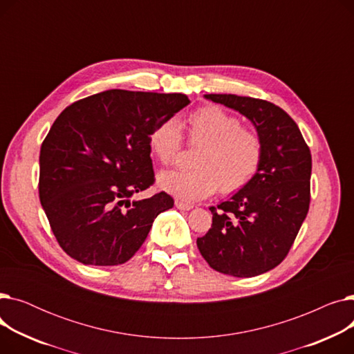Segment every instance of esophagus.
<instances>
[{
  "label": "esophagus",
  "instance_id": "obj_1",
  "mask_svg": "<svg viewBox=\"0 0 354 354\" xmlns=\"http://www.w3.org/2000/svg\"><path fill=\"white\" fill-rule=\"evenodd\" d=\"M175 207H176L178 209H182V211H189V209H192V208H194L192 203L183 202V201H179V199H176V201H175Z\"/></svg>",
  "mask_w": 354,
  "mask_h": 354
}]
</instances>
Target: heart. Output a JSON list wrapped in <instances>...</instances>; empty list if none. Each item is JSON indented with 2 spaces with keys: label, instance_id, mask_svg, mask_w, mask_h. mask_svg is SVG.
I'll list each match as a JSON object with an SVG mask.
<instances>
[{
  "label": "heart",
  "instance_id": "b5f03b06",
  "mask_svg": "<svg viewBox=\"0 0 354 354\" xmlns=\"http://www.w3.org/2000/svg\"><path fill=\"white\" fill-rule=\"evenodd\" d=\"M188 138L195 153L194 169L159 175L160 188L183 201H198L215 192L231 194L252 179L263 159V138L255 129L218 106H203L188 119ZM179 120L160 122L149 135V147L162 165H172L183 147Z\"/></svg>",
  "mask_w": 354,
  "mask_h": 354
}]
</instances>
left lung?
Here are the masks:
<instances>
[{
	"mask_svg": "<svg viewBox=\"0 0 354 354\" xmlns=\"http://www.w3.org/2000/svg\"><path fill=\"white\" fill-rule=\"evenodd\" d=\"M247 116L263 138L257 174L231 199L211 207L212 225L196 239L211 268L232 277L267 272L287 257L310 207L311 153L299 126L277 104L205 95Z\"/></svg>",
	"mask_w": 354,
	"mask_h": 354,
	"instance_id": "obj_1",
	"label": "left lung"
}]
</instances>
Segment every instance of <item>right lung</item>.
<instances>
[{
  "mask_svg": "<svg viewBox=\"0 0 354 354\" xmlns=\"http://www.w3.org/2000/svg\"><path fill=\"white\" fill-rule=\"evenodd\" d=\"M189 103L182 93L106 90L67 106L40 151L39 195L59 245L84 266H119L142 247L166 192L155 183L149 135Z\"/></svg>",
  "mask_w": 354,
  "mask_h": 354,
  "instance_id": "add662e5",
  "label": "right lung"
}]
</instances>
